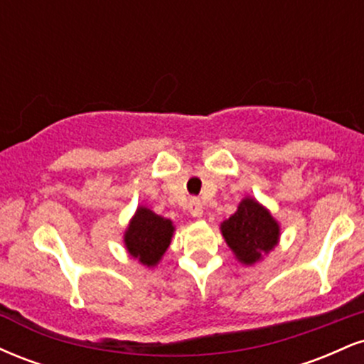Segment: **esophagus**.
Listing matches in <instances>:
<instances>
[{"label":"esophagus","mask_w":364,"mask_h":364,"mask_svg":"<svg viewBox=\"0 0 364 364\" xmlns=\"http://www.w3.org/2000/svg\"><path fill=\"white\" fill-rule=\"evenodd\" d=\"M190 214L193 217H202L203 203L200 202V198H191L190 200Z\"/></svg>","instance_id":"34e87169"}]
</instances>
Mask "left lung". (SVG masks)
<instances>
[{
	"mask_svg": "<svg viewBox=\"0 0 364 364\" xmlns=\"http://www.w3.org/2000/svg\"><path fill=\"white\" fill-rule=\"evenodd\" d=\"M229 248L240 262L253 265L262 253L270 252L279 240V225L274 217L253 198H245L237 210L220 224Z\"/></svg>",
	"mask_w": 364,
	"mask_h": 364,
	"instance_id": "1",
	"label": "left lung"
}]
</instances>
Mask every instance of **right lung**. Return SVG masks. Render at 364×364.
<instances>
[{
  "label": "right lung",
  "mask_w": 364,
  "mask_h": 364,
  "mask_svg": "<svg viewBox=\"0 0 364 364\" xmlns=\"http://www.w3.org/2000/svg\"><path fill=\"white\" fill-rule=\"evenodd\" d=\"M173 231L174 228L169 219L140 207L129 223L124 235V245L129 255L139 258L144 265H156L168 250Z\"/></svg>",
  "instance_id": "1"
}]
</instances>
